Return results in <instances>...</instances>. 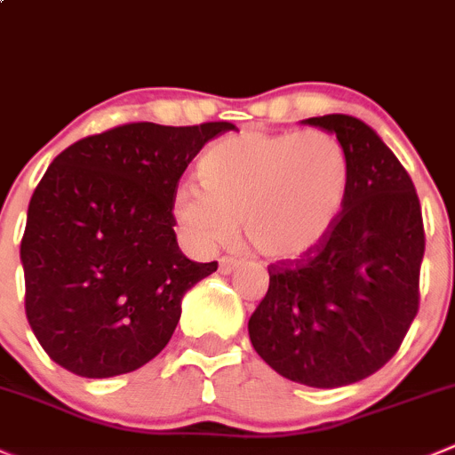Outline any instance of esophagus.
I'll return each instance as SVG.
<instances>
[{"label": "esophagus", "instance_id": "34e87169", "mask_svg": "<svg viewBox=\"0 0 455 455\" xmlns=\"http://www.w3.org/2000/svg\"><path fill=\"white\" fill-rule=\"evenodd\" d=\"M237 264L240 262L233 258H220V273H222V275H228V273H231Z\"/></svg>", "mask_w": 455, "mask_h": 455}]
</instances>
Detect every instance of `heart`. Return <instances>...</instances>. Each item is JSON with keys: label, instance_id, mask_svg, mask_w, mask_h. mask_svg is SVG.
I'll use <instances>...</instances> for the list:
<instances>
[{"label": "heart", "instance_id": "b5f03b06", "mask_svg": "<svg viewBox=\"0 0 455 455\" xmlns=\"http://www.w3.org/2000/svg\"><path fill=\"white\" fill-rule=\"evenodd\" d=\"M202 186L184 184L173 200L180 228L197 249L228 244L237 222L253 251L275 262L315 253L345 211L351 166L324 131H242L211 144Z\"/></svg>", "mask_w": 455, "mask_h": 455}]
</instances>
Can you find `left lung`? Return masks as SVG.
Listing matches in <instances>:
<instances>
[{"instance_id":"left-lung-1","label":"left lung","mask_w":455,"mask_h":455,"mask_svg":"<svg viewBox=\"0 0 455 455\" xmlns=\"http://www.w3.org/2000/svg\"><path fill=\"white\" fill-rule=\"evenodd\" d=\"M304 124L342 144L349 196L315 253L268 267L249 338L286 380L335 389L376 373L403 345L420 304L425 228L411 178L371 126L339 113Z\"/></svg>"}]
</instances>
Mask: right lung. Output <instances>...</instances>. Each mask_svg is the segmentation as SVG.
<instances>
[{"mask_svg":"<svg viewBox=\"0 0 455 455\" xmlns=\"http://www.w3.org/2000/svg\"><path fill=\"white\" fill-rule=\"evenodd\" d=\"M228 122L116 126L70 144L28 204L21 237L26 317L52 363L82 378L156 358L191 286L218 271L175 237L173 200L193 157Z\"/></svg>","mask_w":455,"mask_h":455,"instance_id":"right-lung-1","label":"right lung"}]
</instances>
